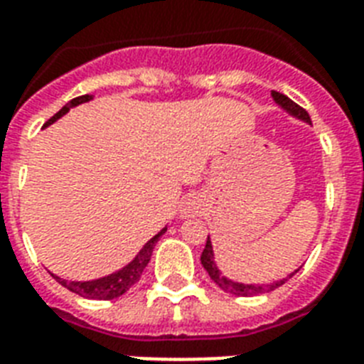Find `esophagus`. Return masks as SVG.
<instances>
[{
  "label": "esophagus",
  "mask_w": 364,
  "mask_h": 364,
  "mask_svg": "<svg viewBox=\"0 0 364 364\" xmlns=\"http://www.w3.org/2000/svg\"><path fill=\"white\" fill-rule=\"evenodd\" d=\"M196 210H198V202H196V200H187V202L183 204L181 213L183 217H191L196 213Z\"/></svg>",
  "instance_id": "obj_1"
}]
</instances>
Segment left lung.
I'll use <instances>...</instances> for the list:
<instances>
[{
    "mask_svg": "<svg viewBox=\"0 0 364 364\" xmlns=\"http://www.w3.org/2000/svg\"><path fill=\"white\" fill-rule=\"evenodd\" d=\"M272 98H274V102H276L282 109H285L291 117H294V119H300V121L308 122V124H311L310 121V115L306 113V109H302L300 105H296L291 98H287L285 94H279L276 92V90H272ZM200 260H202V266L205 268V272L210 274V277L213 279V282L219 285V287L225 291V293H230V294H236V296H255V294H262V293H270V291H274V289H277L279 285H283V283L287 282L289 277H293L296 272L300 270V268H296L294 272H291L287 277H283V279H277V282H272V283H260V285H255V283H240V282H234V279H230V277L223 276L221 270L217 268L215 264V255H213V245H211V240L210 236H208V242H205V247L204 251H202V257H200Z\"/></svg>",
    "mask_w": 364,
    "mask_h": 364,
    "instance_id": "obj_1",
    "label": "left lung"
}]
</instances>
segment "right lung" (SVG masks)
Wrapping results in <instances>:
<instances>
[{"mask_svg":"<svg viewBox=\"0 0 364 364\" xmlns=\"http://www.w3.org/2000/svg\"><path fill=\"white\" fill-rule=\"evenodd\" d=\"M92 96L90 94H85V96H79V98H73L71 102L62 107V109L56 113L54 117H50L47 121V124H53L60 119V117H64L71 107H77V105L85 104V102H90ZM166 232V227L160 230L159 234H154L153 238L149 240L145 245L141 247V251L134 257V259L121 268V270L113 272L109 276L98 277V279H92V282H68V279H62V277L54 276L58 279V283H62L65 289H70L71 293L79 294V296H85V299H96V300H113L119 299L121 294H124L126 291L130 287H134L137 282H139V277H141L143 270H145V266L149 264V260H151V255H153V249L156 245V242L160 240V236Z\"/></svg>","mask_w":364,"mask_h":364,"instance_id":"add662e5","label":"right lung"}]
</instances>
